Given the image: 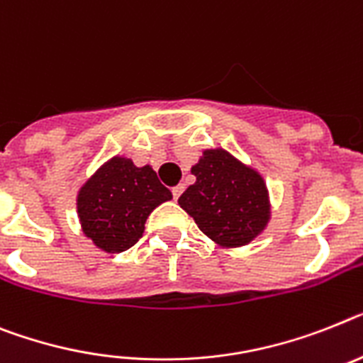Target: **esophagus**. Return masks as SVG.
<instances>
[{"mask_svg": "<svg viewBox=\"0 0 363 363\" xmlns=\"http://www.w3.org/2000/svg\"><path fill=\"white\" fill-rule=\"evenodd\" d=\"M184 191V184H177V186L172 188V194H173V199H179L181 194Z\"/></svg>", "mask_w": 363, "mask_h": 363, "instance_id": "esophagus-1", "label": "esophagus"}]
</instances>
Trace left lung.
I'll use <instances>...</instances> for the list:
<instances>
[{"label": "left lung", "mask_w": 363, "mask_h": 363, "mask_svg": "<svg viewBox=\"0 0 363 363\" xmlns=\"http://www.w3.org/2000/svg\"><path fill=\"white\" fill-rule=\"evenodd\" d=\"M196 182L179 197L203 233L219 245H247L269 219L267 190L255 169L223 149H208L191 167Z\"/></svg>", "instance_id": "1"}]
</instances>
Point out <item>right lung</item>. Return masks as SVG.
Here are the masks:
<instances>
[{
    "label": "right lung",
    "instance_id": "1",
    "mask_svg": "<svg viewBox=\"0 0 363 363\" xmlns=\"http://www.w3.org/2000/svg\"><path fill=\"white\" fill-rule=\"evenodd\" d=\"M172 191L153 167H136L129 158H112L81 188L77 212L88 238L106 252L127 251L142 238L147 216Z\"/></svg>",
    "mask_w": 363,
    "mask_h": 363
}]
</instances>
